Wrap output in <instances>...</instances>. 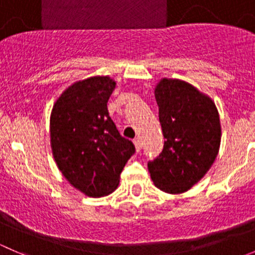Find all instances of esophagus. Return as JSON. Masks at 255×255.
Masks as SVG:
<instances>
[{"mask_svg":"<svg viewBox=\"0 0 255 255\" xmlns=\"http://www.w3.org/2000/svg\"><path fill=\"white\" fill-rule=\"evenodd\" d=\"M133 143H134L135 150L139 151L140 149H142V140H140V138H135V139L133 140Z\"/></svg>","mask_w":255,"mask_h":255,"instance_id":"1","label":"esophagus"}]
</instances>
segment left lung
<instances>
[{
    "label": "left lung",
    "mask_w": 255,
    "mask_h": 255,
    "mask_svg": "<svg viewBox=\"0 0 255 255\" xmlns=\"http://www.w3.org/2000/svg\"><path fill=\"white\" fill-rule=\"evenodd\" d=\"M154 95L165 142L148 163L149 173L161 191L182 194L205 176L217 156L220 115L211 97L182 80L161 79Z\"/></svg>",
    "instance_id": "8db88e82"
}]
</instances>
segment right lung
<instances>
[{
    "label": "right lung",
    "mask_w": 255,
    "mask_h": 255,
    "mask_svg": "<svg viewBox=\"0 0 255 255\" xmlns=\"http://www.w3.org/2000/svg\"><path fill=\"white\" fill-rule=\"evenodd\" d=\"M116 87L110 76H91L68 87L50 115V145L64 177L90 197L111 194L135 148L120 134L107 110Z\"/></svg>",
    "instance_id": "1"
}]
</instances>
